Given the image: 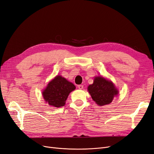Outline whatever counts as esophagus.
Returning a JSON list of instances; mask_svg holds the SVG:
<instances>
[{
  "label": "esophagus",
  "mask_w": 154,
  "mask_h": 154,
  "mask_svg": "<svg viewBox=\"0 0 154 154\" xmlns=\"http://www.w3.org/2000/svg\"><path fill=\"white\" fill-rule=\"evenodd\" d=\"M78 87L79 89L82 90V89L83 88V85H79L78 86Z\"/></svg>",
  "instance_id": "34e87169"
}]
</instances>
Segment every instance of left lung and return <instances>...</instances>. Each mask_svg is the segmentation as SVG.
<instances>
[{
    "label": "left lung",
    "mask_w": 154,
    "mask_h": 154,
    "mask_svg": "<svg viewBox=\"0 0 154 154\" xmlns=\"http://www.w3.org/2000/svg\"><path fill=\"white\" fill-rule=\"evenodd\" d=\"M88 90L92 99L100 106L111 103L114 97L119 93L114 83L102 76L95 77L94 83L88 87Z\"/></svg>",
    "instance_id": "1"
}]
</instances>
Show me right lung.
Wrapping results in <instances>:
<instances>
[{
  "instance_id": "1",
  "label": "right lung",
  "mask_w": 154,
  "mask_h": 154,
  "mask_svg": "<svg viewBox=\"0 0 154 154\" xmlns=\"http://www.w3.org/2000/svg\"><path fill=\"white\" fill-rule=\"evenodd\" d=\"M76 87L72 83L61 76L57 75L49 82L42 92L46 103L54 107H63L65 105L69 94Z\"/></svg>"
}]
</instances>
